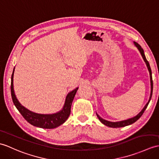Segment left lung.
<instances>
[{"instance_id":"obj_1","label":"left lung","mask_w":159,"mask_h":159,"mask_svg":"<svg viewBox=\"0 0 159 159\" xmlns=\"http://www.w3.org/2000/svg\"><path fill=\"white\" fill-rule=\"evenodd\" d=\"M134 44L135 45L138 47V49H139L140 53H141L143 59V60H144V61L146 62V66L148 67V69L149 70V72H150V83H151V93H150V99H149V101L148 102L147 104H146V106H144V108H143V110H142L141 112H140L137 116H135V117L134 118H131V119H127V120H123V121H120V122H116V123H112V122H109V121H107L106 120H104L102 119V118L99 116L98 114H97L98 116V118L99 119V120H100L102 123L106 125V126L108 127H112V128H118V127H125V126H127V125H131L133 123H134L135 121H137L140 117L142 116V115L143 114V113L144 112L145 110L146 109L148 105L149 102L150 101L151 99V98H152V91H153V82H152V71H151V68H150V64H149V62L148 61V60H146V58L145 57V55H144V52H143V50L142 48V47L140 46L138 43L134 42Z\"/></svg>"}]
</instances>
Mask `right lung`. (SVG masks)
Returning a JSON list of instances; mask_svg holds the SVG:
<instances>
[{
  "label": "right lung",
  "instance_id": "right-lung-1",
  "mask_svg": "<svg viewBox=\"0 0 159 159\" xmlns=\"http://www.w3.org/2000/svg\"><path fill=\"white\" fill-rule=\"evenodd\" d=\"M13 74L11 75V93L14 105L16 106L18 111L20 112L25 120L28 121L30 124L34 125L35 127H40L43 129H54L60 126L68 119L70 114V109L72 103L75 98L78 88H76L75 90L70 92L66 99L65 104L64 108L60 112L53 114H40L30 111L28 109L22 106L17 99L13 90Z\"/></svg>",
  "mask_w": 159,
  "mask_h": 159
}]
</instances>
